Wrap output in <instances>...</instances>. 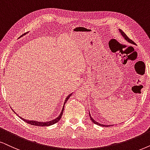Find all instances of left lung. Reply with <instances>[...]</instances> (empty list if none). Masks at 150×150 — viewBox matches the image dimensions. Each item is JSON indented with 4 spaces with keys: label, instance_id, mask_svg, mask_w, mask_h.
<instances>
[{
    "label": "left lung",
    "instance_id": "1",
    "mask_svg": "<svg viewBox=\"0 0 150 150\" xmlns=\"http://www.w3.org/2000/svg\"><path fill=\"white\" fill-rule=\"evenodd\" d=\"M119 32H120V34L121 35H122V36L123 37L125 38V40L127 41H128L129 43H132V44H134L135 45V43L132 40H131V39H129V38L126 35V34L124 33V32L122 31V30H121L120 29H119ZM89 116H90V118H91V121L93 122L94 123V124H96V125H100V126H102V127H109V126H110V125H102V124H100V123H98V122H96V120H94L93 118V117L91 116V114H90V112H89ZM111 126H112V125H111Z\"/></svg>",
    "mask_w": 150,
    "mask_h": 150
}]
</instances>
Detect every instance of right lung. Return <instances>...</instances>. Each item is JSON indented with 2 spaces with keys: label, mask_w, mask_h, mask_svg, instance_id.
Instances as JSON below:
<instances>
[{
  "label": "right lung",
  "mask_w": 150,
  "mask_h": 150,
  "mask_svg": "<svg viewBox=\"0 0 150 150\" xmlns=\"http://www.w3.org/2000/svg\"><path fill=\"white\" fill-rule=\"evenodd\" d=\"M73 93H71L69 94V96H67V98H66L65 101H64V106H63V108H62V110L61 111V113H60L59 115L57 117H56L55 119H54V120H52L50 121H47V122H38V121H35V120H25V119L24 118H22L21 117H20L23 120L25 121V122L28 123V124H30L32 125H35V126H39V127H46V126H50V125H52L54 124V123L57 122L59 120L61 119V117L62 116V114H63V112H64V105H65V104L66 103V102L68 101V100H69V98L71 97V95ZM13 110V109H12Z\"/></svg>",
  "instance_id": "add662e5"
}]
</instances>
